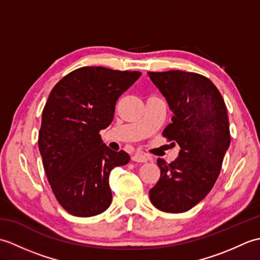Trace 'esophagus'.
Wrapping results in <instances>:
<instances>
[{"instance_id":"1","label":"esophagus","mask_w":260,"mask_h":260,"mask_svg":"<svg viewBox=\"0 0 260 260\" xmlns=\"http://www.w3.org/2000/svg\"><path fill=\"white\" fill-rule=\"evenodd\" d=\"M148 158L146 155H144V154H142V153H136V154H134L133 156H132V161H134V162H140V163H145V162H147L148 161Z\"/></svg>"}]
</instances>
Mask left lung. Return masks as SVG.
I'll return each instance as SVG.
<instances>
[{
  "label": "left lung",
  "mask_w": 260,
  "mask_h": 260,
  "mask_svg": "<svg viewBox=\"0 0 260 260\" xmlns=\"http://www.w3.org/2000/svg\"><path fill=\"white\" fill-rule=\"evenodd\" d=\"M148 76L173 113L162 135L181 147L170 164L157 159L161 175L150 199L161 211L185 212L208 194L221 171L230 145L227 107L218 88L202 75L170 70Z\"/></svg>",
  "instance_id": "8db88e82"
}]
</instances>
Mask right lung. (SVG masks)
I'll return each instance as SVG.
<instances>
[{"instance_id": "add662e5", "label": "right lung", "mask_w": 260, "mask_h": 260, "mask_svg": "<svg viewBox=\"0 0 260 260\" xmlns=\"http://www.w3.org/2000/svg\"><path fill=\"white\" fill-rule=\"evenodd\" d=\"M140 71L81 67L57 82L42 112L39 151L54 197L76 217H92L112 203L109 172L129 162L125 151L104 144L116 102Z\"/></svg>"}]
</instances>
